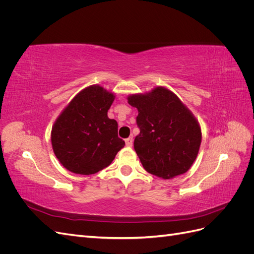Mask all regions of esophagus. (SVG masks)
<instances>
[{"label":"esophagus","mask_w":254,"mask_h":254,"mask_svg":"<svg viewBox=\"0 0 254 254\" xmlns=\"http://www.w3.org/2000/svg\"><path fill=\"white\" fill-rule=\"evenodd\" d=\"M125 142H126V145L128 146V147H131V146L133 145V137L132 136H129L128 139L125 140Z\"/></svg>","instance_id":"34e87169"}]
</instances>
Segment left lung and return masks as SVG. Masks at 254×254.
Wrapping results in <instances>:
<instances>
[{
  "label": "left lung",
  "instance_id": "obj_1",
  "mask_svg": "<svg viewBox=\"0 0 254 254\" xmlns=\"http://www.w3.org/2000/svg\"><path fill=\"white\" fill-rule=\"evenodd\" d=\"M127 99L139 112L140 133L133 145L145 170L162 179L187 173L201 144V128L194 114L164 87L130 94Z\"/></svg>",
  "mask_w": 254,
  "mask_h": 254
}]
</instances>
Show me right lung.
Returning <instances> with one entry per match:
<instances>
[{
  "label": "right lung",
  "instance_id": "add662e5",
  "mask_svg": "<svg viewBox=\"0 0 254 254\" xmlns=\"http://www.w3.org/2000/svg\"><path fill=\"white\" fill-rule=\"evenodd\" d=\"M112 92L99 84L82 89L59 114L51 132L59 162L74 174L92 175L109 166L125 142L118 123L108 118Z\"/></svg>",
  "mask_w": 254,
  "mask_h": 254
}]
</instances>
